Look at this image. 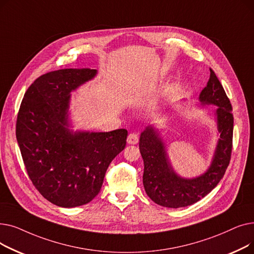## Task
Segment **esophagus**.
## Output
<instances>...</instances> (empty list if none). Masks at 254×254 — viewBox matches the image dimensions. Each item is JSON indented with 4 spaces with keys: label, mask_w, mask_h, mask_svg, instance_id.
Masks as SVG:
<instances>
[{
    "label": "esophagus",
    "mask_w": 254,
    "mask_h": 254,
    "mask_svg": "<svg viewBox=\"0 0 254 254\" xmlns=\"http://www.w3.org/2000/svg\"><path fill=\"white\" fill-rule=\"evenodd\" d=\"M139 142V136L136 132H130L127 137V143L128 144H137Z\"/></svg>",
    "instance_id": "1"
}]
</instances>
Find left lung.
<instances>
[{"mask_svg":"<svg viewBox=\"0 0 254 254\" xmlns=\"http://www.w3.org/2000/svg\"><path fill=\"white\" fill-rule=\"evenodd\" d=\"M198 99L203 105L218 107L215 113L220 139L205 174L192 179L181 178L169 163L157 129L149 126L141 134L139 148L144 162L143 185L147 195L159 206L181 208L196 203L215 188L229 167L233 149L234 116L231 102L212 69L207 86Z\"/></svg>","mask_w":254,"mask_h":254,"instance_id":"1","label":"left lung"}]
</instances>
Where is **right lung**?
I'll use <instances>...</instances> for the list:
<instances>
[{
    "instance_id": "add662e5",
    "label": "right lung",
    "mask_w": 254,
    "mask_h": 254,
    "mask_svg": "<svg viewBox=\"0 0 254 254\" xmlns=\"http://www.w3.org/2000/svg\"><path fill=\"white\" fill-rule=\"evenodd\" d=\"M95 69H63L37 78L25 91L16 120L26 173L47 201L72 208L101 190L106 171L127 144V130L68 128L70 92L96 76Z\"/></svg>"
}]
</instances>
